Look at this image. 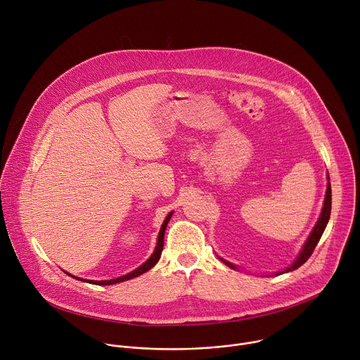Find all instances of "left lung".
Returning a JSON list of instances; mask_svg holds the SVG:
<instances>
[{
	"instance_id": "left-lung-1",
	"label": "left lung",
	"mask_w": 360,
	"mask_h": 360,
	"mask_svg": "<svg viewBox=\"0 0 360 360\" xmlns=\"http://www.w3.org/2000/svg\"><path fill=\"white\" fill-rule=\"evenodd\" d=\"M329 181H330V179H329V175H328V188H326V193H325L323 208H322V212H321V215H319V219H318L316 225L314 226L311 235L307 236V239L304 240V243H303V246H302L299 255L296 256V259L293 261V264H292L290 266H288L286 269L278 272L276 275H282V274L292 272V271L297 269V268L302 266L307 259H309L311 255L314 253V249L316 248V245H318V242H319V239H321V236H322V233H323V231H325V228H326V225H328V222H329V218H330L332 189H330V182H329ZM219 259H221L226 266H229V268H232V269H236V266H235L233 264H231V262H228V261H225V259H222V258H219Z\"/></svg>"
}]
</instances>
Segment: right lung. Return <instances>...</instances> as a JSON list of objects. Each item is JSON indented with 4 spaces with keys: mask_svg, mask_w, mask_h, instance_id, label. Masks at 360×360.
<instances>
[{
    "mask_svg": "<svg viewBox=\"0 0 360 360\" xmlns=\"http://www.w3.org/2000/svg\"><path fill=\"white\" fill-rule=\"evenodd\" d=\"M172 214L174 212H169L168 217L165 218L162 226H161V231L158 233V240H157V246H155V250H153V253L149 256V259H146L145 264H142L139 268L134 269L132 272L124 275V276H120V278H115V279H110V281H89V279H82V278H77V276H72L78 281H84V282H88V283H92V285H115V283H120V282H125V281H129L132 278H136L145 272H148L150 268H153L157 265V262L160 261L161 258V253H162V249H164V235H165V229H167V225L169 222V219L172 218ZM68 274V272H67ZM70 275V274H68Z\"/></svg>",
    "mask_w": 360,
    "mask_h": 360,
    "instance_id": "1",
    "label": "right lung"
}]
</instances>
